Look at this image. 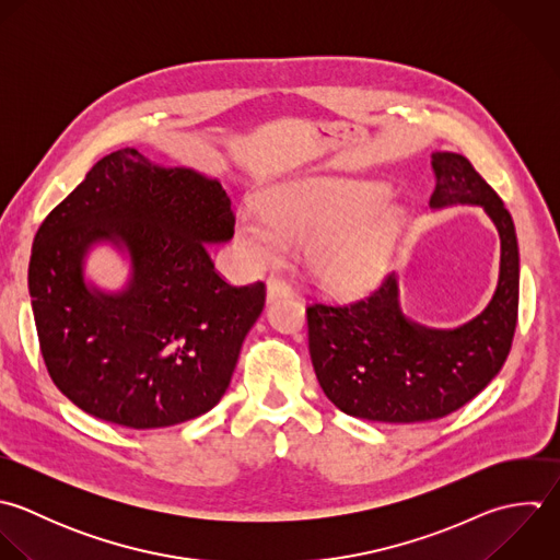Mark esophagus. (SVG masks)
I'll use <instances>...</instances> for the list:
<instances>
[{
	"label": "esophagus",
	"mask_w": 560,
	"mask_h": 560,
	"mask_svg": "<svg viewBox=\"0 0 560 560\" xmlns=\"http://www.w3.org/2000/svg\"><path fill=\"white\" fill-rule=\"evenodd\" d=\"M290 285L283 281V279H279V277H268V281H266V299H268V303H272V301H277V299H283V296H290Z\"/></svg>",
	"instance_id": "1"
}]
</instances>
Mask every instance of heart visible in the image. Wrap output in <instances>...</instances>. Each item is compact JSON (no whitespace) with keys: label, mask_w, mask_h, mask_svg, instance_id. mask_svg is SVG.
I'll list each match as a JSON object with an SVG mask.
<instances>
[{"label":"heart","mask_w":560,"mask_h":560,"mask_svg":"<svg viewBox=\"0 0 560 560\" xmlns=\"http://www.w3.org/2000/svg\"><path fill=\"white\" fill-rule=\"evenodd\" d=\"M390 194L375 180H288L259 198V211L237 209L235 235L253 266L279 261L285 242L303 244L305 266L323 285L360 292L382 279L404 229V215L386 207Z\"/></svg>","instance_id":"obj_1"}]
</instances>
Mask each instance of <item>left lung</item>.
Returning a JSON list of instances; mask_svg holds the SVG:
<instances>
[{
	"instance_id": "8db88e82",
	"label": "left lung",
	"mask_w": 560,
	"mask_h": 560,
	"mask_svg": "<svg viewBox=\"0 0 560 560\" xmlns=\"http://www.w3.org/2000/svg\"><path fill=\"white\" fill-rule=\"evenodd\" d=\"M434 211L482 207L500 233V279L489 305L469 323L434 329L408 318L390 275L369 299L307 307L310 355L327 399L349 417L419 423L452 415L502 371L520 310V246L502 198L456 152H434Z\"/></svg>"
}]
</instances>
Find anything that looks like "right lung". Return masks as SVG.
<instances>
[{
	"label": "right lung",
	"mask_w": 560,
	"mask_h": 560,
	"mask_svg": "<svg viewBox=\"0 0 560 560\" xmlns=\"http://www.w3.org/2000/svg\"><path fill=\"white\" fill-rule=\"evenodd\" d=\"M231 237L218 178L135 148L100 159L32 244L27 290L56 388L86 415L132 430L209 412L266 301L261 281L237 288L215 272L207 244ZM102 243L129 259L121 291L85 281V257Z\"/></svg>",
	"instance_id": "1"
}]
</instances>
